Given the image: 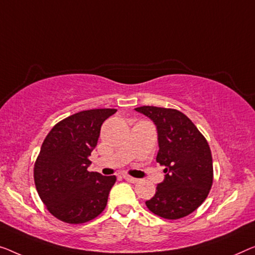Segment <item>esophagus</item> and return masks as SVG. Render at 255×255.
<instances>
[{
	"instance_id": "obj_1",
	"label": "esophagus",
	"mask_w": 255,
	"mask_h": 255,
	"mask_svg": "<svg viewBox=\"0 0 255 255\" xmlns=\"http://www.w3.org/2000/svg\"><path fill=\"white\" fill-rule=\"evenodd\" d=\"M124 178H125V180H126L127 182H130V183H136V182H138V178L131 177V176H129V175H125Z\"/></svg>"
}]
</instances>
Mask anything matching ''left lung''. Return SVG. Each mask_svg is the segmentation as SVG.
I'll use <instances>...</instances> for the list:
<instances>
[{
	"instance_id": "obj_1",
	"label": "left lung",
	"mask_w": 255,
	"mask_h": 255,
	"mask_svg": "<svg viewBox=\"0 0 255 255\" xmlns=\"http://www.w3.org/2000/svg\"><path fill=\"white\" fill-rule=\"evenodd\" d=\"M157 127V162L165 166L164 181L146 207L168 220H177L196 211L207 198L213 183L210 145L189 118L174 109L140 106Z\"/></svg>"
}]
</instances>
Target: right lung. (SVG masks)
I'll return each mask as SVG.
<instances>
[{
	"mask_svg": "<svg viewBox=\"0 0 255 255\" xmlns=\"http://www.w3.org/2000/svg\"><path fill=\"white\" fill-rule=\"evenodd\" d=\"M116 109L81 111L49 131L34 165V182L48 211L60 221L80 225L101 214L117 177L89 172V155L101 127Z\"/></svg>",
	"mask_w": 255,
	"mask_h": 255,
	"instance_id": "right-lung-1",
	"label": "right lung"
}]
</instances>
